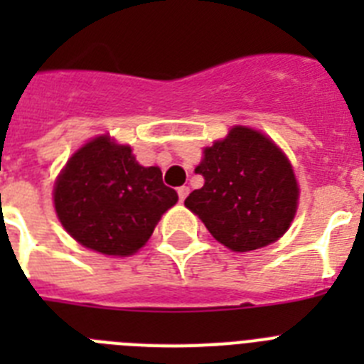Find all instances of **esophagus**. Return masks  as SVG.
Here are the masks:
<instances>
[{
  "mask_svg": "<svg viewBox=\"0 0 364 364\" xmlns=\"http://www.w3.org/2000/svg\"><path fill=\"white\" fill-rule=\"evenodd\" d=\"M176 193H178L180 202H184L186 197H188V195H189V188H188V186H182V188L176 189Z\"/></svg>",
  "mask_w": 364,
  "mask_h": 364,
  "instance_id": "obj_1",
  "label": "esophagus"
}]
</instances>
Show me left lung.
Segmentation results:
<instances>
[{"instance_id": "left-lung-1", "label": "left lung", "mask_w": 364, "mask_h": 364, "mask_svg": "<svg viewBox=\"0 0 364 364\" xmlns=\"http://www.w3.org/2000/svg\"><path fill=\"white\" fill-rule=\"evenodd\" d=\"M195 173L204 186L189 193L186 208L231 252L268 246L290 228L299 202L294 167L260 131L235 125L205 147Z\"/></svg>"}]
</instances>
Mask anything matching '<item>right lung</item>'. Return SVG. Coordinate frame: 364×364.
Listing matches in <instances>:
<instances>
[{
  "label": "right lung",
  "instance_id": "right-lung-1",
  "mask_svg": "<svg viewBox=\"0 0 364 364\" xmlns=\"http://www.w3.org/2000/svg\"><path fill=\"white\" fill-rule=\"evenodd\" d=\"M176 200L160 167L140 166L129 146L107 134L80 147L54 184L62 226L76 242L102 255L136 253Z\"/></svg>",
  "mask_w": 364,
  "mask_h": 364
}]
</instances>
